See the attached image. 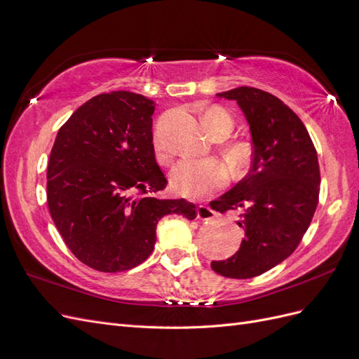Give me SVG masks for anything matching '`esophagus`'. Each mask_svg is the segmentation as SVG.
I'll return each instance as SVG.
<instances>
[{"instance_id":"esophagus-1","label":"esophagus","mask_w":359,"mask_h":359,"mask_svg":"<svg viewBox=\"0 0 359 359\" xmlns=\"http://www.w3.org/2000/svg\"><path fill=\"white\" fill-rule=\"evenodd\" d=\"M215 217V212L206 205H201L198 208V219L199 220H212Z\"/></svg>"}]
</instances>
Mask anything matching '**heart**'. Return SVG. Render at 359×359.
<instances>
[{"label":"heart","instance_id":"b5f03b06","mask_svg":"<svg viewBox=\"0 0 359 359\" xmlns=\"http://www.w3.org/2000/svg\"><path fill=\"white\" fill-rule=\"evenodd\" d=\"M202 123L212 137H226L233 130V119L220 106H211L202 114ZM154 153L158 161L169 160V149L160 133L154 136ZM223 156L235 175H243L252 161V148L245 142L226 145ZM229 178L227 169L212 158H184L170 170V186L184 198H202L223 187Z\"/></svg>","mask_w":359,"mask_h":359}]
</instances>
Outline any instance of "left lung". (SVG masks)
<instances>
[{"label":"left lung","instance_id":"1","mask_svg":"<svg viewBox=\"0 0 359 359\" xmlns=\"http://www.w3.org/2000/svg\"><path fill=\"white\" fill-rule=\"evenodd\" d=\"M217 97L235 100L250 126L253 160L247 175L211 208L241 211L238 252L211 268L229 278H253L287 259L316 211L320 190L318 153L306 126L276 95L238 86Z\"/></svg>","mask_w":359,"mask_h":359}]
</instances>
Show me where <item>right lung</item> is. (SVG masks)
I'll use <instances>...</instances> for the list:
<instances>
[{
    "label": "right lung",
    "instance_id": "obj_1",
    "mask_svg": "<svg viewBox=\"0 0 359 359\" xmlns=\"http://www.w3.org/2000/svg\"><path fill=\"white\" fill-rule=\"evenodd\" d=\"M154 102L130 91L99 94L60 130L48 165V205L70 252L102 273H119L153 253L161 217H196L166 187L153 145Z\"/></svg>",
    "mask_w": 359,
    "mask_h": 359
}]
</instances>
